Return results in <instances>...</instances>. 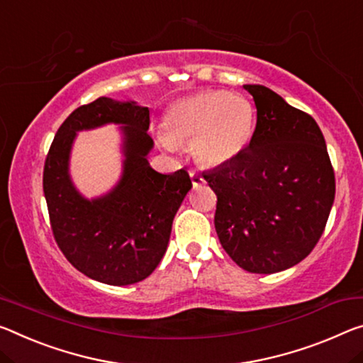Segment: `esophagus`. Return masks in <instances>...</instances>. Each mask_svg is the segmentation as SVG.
<instances>
[{
	"instance_id": "obj_1",
	"label": "esophagus",
	"mask_w": 363,
	"mask_h": 363,
	"mask_svg": "<svg viewBox=\"0 0 363 363\" xmlns=\"http://www.w3.org/2000/svg\"><path fill=\"white\" fill-rule=\"evenodd\" d=\"M189 174H191V181H192V184H194V187L202 186V184L205 182V181H203V177H202V174H200L199 171L191 169V171H189Z\"/></svg>"
}]
</instances>
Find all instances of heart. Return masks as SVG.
<instances>
[{"label": "heart", "mask_w": 363, "mask_h": 363, "mask_svg": "<svg viewBox=\"0 0 363 363\" xmlns=\"http://www.w3.org/2000/svg\"><path fill=\"white\" fill-rule=\"evenodd\" d=\"M254 106L242 95L210 90L177 100L164 114L166 143L192 142L200 163L221 166L242 153L254 130Z\"/></svg>", "instance_id": "obj_1"}]
</instances>
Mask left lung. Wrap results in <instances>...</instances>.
<instances>
[{"instance_id": "obj_1", "label": "left lung", "mask_w": 363, "mask_h": 363, "mask_svg": "<svg viewBox=\"0 0 363 363\" xmlns=\"http://www.w3.org/2000/svg\"><path fill=\"white\" fill-rule=\"evenodd\" d=\"M257 125L239 157L203 172L216 194L215 228L226 254L250 273H278L302 262L325 231L336 181L315 119L263 85Z\"/></svg>"}]
</instances>
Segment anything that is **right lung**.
I'll return each mask as SVG.
<instances>
[{
    "mask_svg": "<svg viewBox=\"0 0 363 363\" xmlns=\"http://www.w3.org/2000/svg\"><path fill=\"white\" fill-rule=\"evenodd\" d=\"M106 122L125 125V174L113 193L89 203L68 179V152L77 130ZM148 125V108L100 96L69 114L45 160L43 192L56 244L74 268L100 283L128 286L153 273L168 247L176 211L192 187L184 168L161 174L148 166L153 147Z\"/></svg>",
    "mask_w": 363,
    "mask_h": 363,
    "instance_id": "obj_1",
    "label": "right lung"
}]
</instances>
